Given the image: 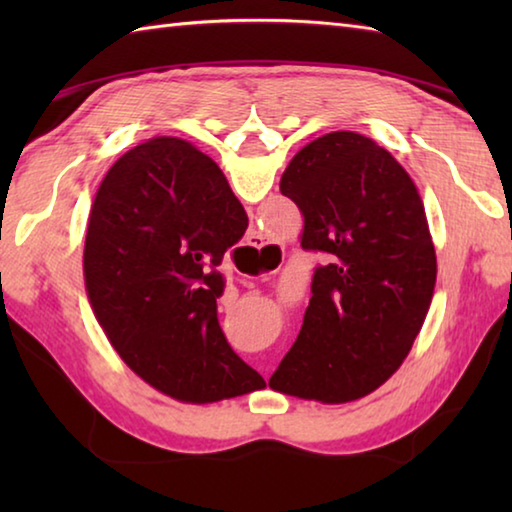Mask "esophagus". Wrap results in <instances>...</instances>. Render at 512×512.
Listing matches in <instances>:
<instances>
[{
	"label": "esophagus",
	"instance_id": "34e87169",
	"mask_svg": "<svg viewBox=\"0 0 512 512\" xmlns=\"http://www.w3.org/2000/svg\"><path fill=\"white\" fill-rule=\"evenodd\" d=\"M248 244L262 248V246H268V241H264V237L259 235V232H250V241H248Z\"/></svg>",
	"mask_w": 512,
	"mask_h": 512
}]
</instances>
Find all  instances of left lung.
<instances>
[{
  "label": "left lung",
  "mask_w": 512,
  "mask_h": 512,
  "mask_svg": "<svg viewBox=\"0 0 512 512\" xmlns=\"http://www.w3.org/2000/svg\"><path fill=\"white\" fill-rule=\"evenodd\" d=\"M323 250L300 334L268 381L300 400L343 404L393 377L429 314L436 250L418 187L384 146L334 131L293 155L280 180Z\"/></svg>",
  "instance_id": "left-lung-1"
}]
</instances>
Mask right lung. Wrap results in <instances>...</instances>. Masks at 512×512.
Instances as JSON below:
<instances>
[{"label":"right lung","mask_w":512,"mask_h":512,"mask_svg":"<svg viewBox=\"0 0 512 512\" xmlns=\"http://www.w3.org/2000/svg\"><path fill=\"white\" fill-rule=\"evenodd\" d=\"M248 216L210 155L151 137L112 164L94 196L83 250L92 314L112 348L155 391L210 404L264 386L225 341L210 271Z\"/></svg>","instance_id":"obj_1"}]
</instances>
